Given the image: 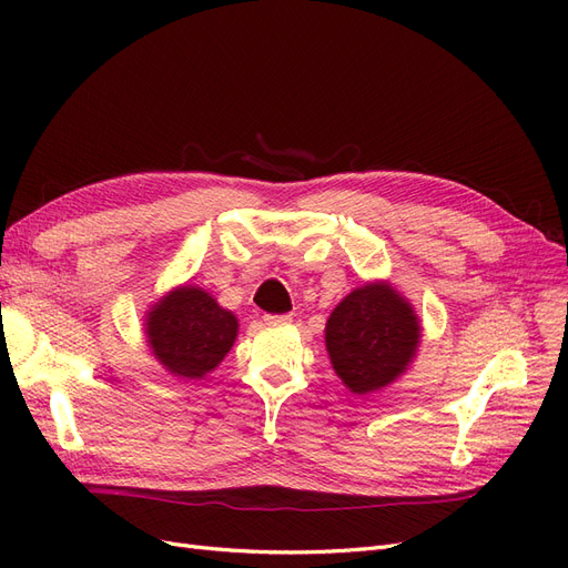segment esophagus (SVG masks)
I'll use <instances>...</instances> for the list:
<instances>
[{
	"instance_id": "1",
	"label": "esophagus",
	"mask_w": 568,
	"mask_h": 568,
	"mask_svg": "<svg viewBox=\"0 0 568 568\" xmlns=\"http://www.w3.org/2000/svg\"><path fill=\"white\" fill-rule=\"evenodd\" d=\"M291 322V315H265V324L270 326H284Z\"/></svg>"
}]
</instances>
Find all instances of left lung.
Segmentation results:
<instances>
[{"label": "left lung", "mask_w": 568, "mask_h": 568, "mask_svg": "<svg viewBox=\"0 0 568 568\" xmlns=\"http://www.w3.org/2000/svg\"><path fill=\"white\" fill-rule=\"evenodd\" d=\"M324 343L343 386L369 395L409 369L422 343V320L388 280L365 282L334 307Z\"/></svg>", "instance_id": "1"}]
</instances>
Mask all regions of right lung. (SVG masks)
I'll use <instances>...</instances> for the list:
<instances>
[{
  "label": "right lung",
  "mask_w": 568,
  "mask_h": 568,
  "mask_svg": "<svg viewBox=\"0 0 568 568\" xmlns=\"http://www.w3.org/2000/svg\"><path fill=\"white\" fill-rule=\"evenodd\" d=\"M239 320L209 291L180 284L144 315V341L156 363L182 382L203 379L232 351Z\"/></svg>",
  "instance_id": "right-lung-1"
}]
</instances>
